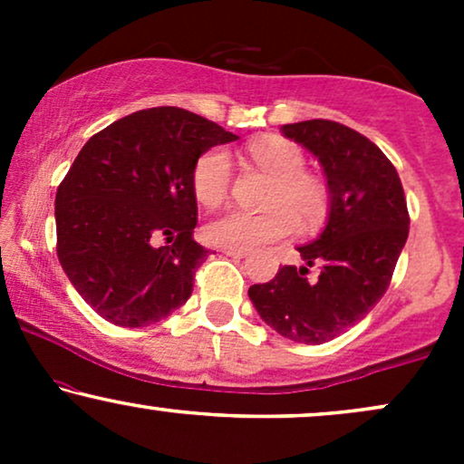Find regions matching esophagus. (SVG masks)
<instances>
[{
	"label": "esophagus",
	"instance_id": "obj_1",
	"mask_svg": "<svg viewBox=\"0 0 464 464\" xmlns=\"http://www.w3.org/2000/svg\"><path fill=\"white\" fill-rule=\"evenodd\" d=\"M222 253H225L227 257H231V259H242L244 255H246L244 250H233V248H222Z\"/></svg>",
	"mask_w": 464,
	"mask_h": 464
}]
</instances>
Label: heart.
<instances>
[{
	"label": "heart",
	"mask_w": 464,
	"mask_h": 464,
	"mask_svg": "<svg viewBox=\"0 0 464 464\" xmlns=\"http://www.w3.org/2000/svg\"><path fill=\"white\" fill-rule=\"evenodd\" d=\"M250 161L273 179L264 214L228 209L216 216L202 228L211 246L233 250H255L270 242L292 236L296 218L305 227H314L327 211V188L323 180L305 172V154L296 143L281 137H262L248 146ZM231 185V161L227 152L209 150L191 169V189L196 200L216 207L227 198Z\"/></svg>",
	"instance_id": "heart-1"
}]
</instances>
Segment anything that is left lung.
Returning <instances> with one entry per match:
<instances>
[{"label": "left lung", "instance_id": "obj_1", "mask_svg": "<svg viewBox=\"0 0 464 464\" xmlns=\"http://www.w3.org/2000/svg\"><path fill=\"white\" fill-rule=\"evenodd\" d=\"M321 163L329 214L314 242L296 246L301 266H284L248 287L266 324L287 340L323 344L347 332L384 296L408 239V207L395 165L371 140L329 120L281 126ZM319 266L316 280L307 277Z\"/></svg>", "mask_w": 464, "mask_h": 464}]
</instances>
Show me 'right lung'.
Listing matches in <instances>:
<instances>
[{
  "label": "right lung",
  "mask_w": 464,
  "mask_h": 464,
  "mask_svg": "<svg viewBox=\"0 0 464 464\" xmlns=\"http://www.w3.org/2000/svg\"><path fill=\"white\" fill-rule=\"evenodd\" d=\"M236 140L216 121L157 106L84 143L56 191V253L104 321L146 327L189 299L209 255L191 237L198 216L191 169L209 148Z\"/></svg>",
  "instance_id": "obj_1"
}]
</instances>
